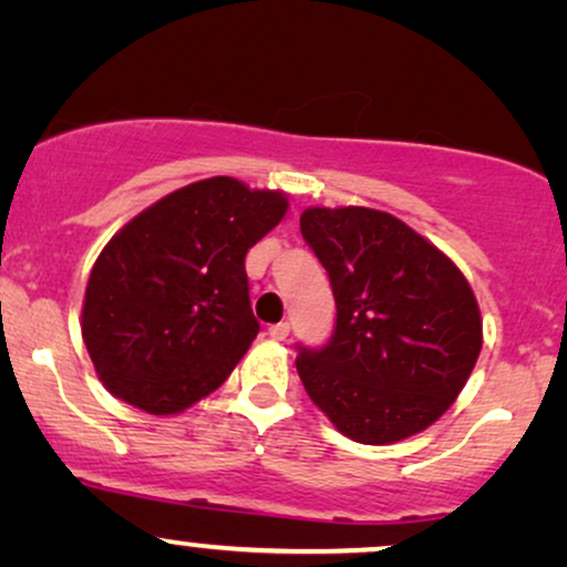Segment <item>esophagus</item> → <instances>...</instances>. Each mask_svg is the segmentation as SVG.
Listing matches in <instances>:
<instances>
[{
    "instance_id": "esophagus-1",
    "label": "esophagus",
    "mask_w": 567,
    "mask_h": 567,
    "mask_svg": "<svg viewBox=\"0 0 567 567\" xmlns=\"http://www.w3.org/2000/svg\"><path fill=\"white\" fill-rule=\"evenodd\" d=\"M290 334V324L288 321H279V324H271L269 327V337L271 340H285V337Z\"/></svg>"
}]
</instances>
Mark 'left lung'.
<instances>
[{
	"instance_id": "8db88e82",
	"label": "left lung",
	"mask_w": 567,
	"mask_h": 567,
	"mask_svg": "<svg viewBox=\"0 0 567 567\" xmlns=\"http://www.w3.org/2000/svg\"><path fill=\"white\" fill-rule=\"evenodd\" d=\"M300 233L337 303L332 340L300 348L296 361L308 398L353 442L424 432L455 403L482 353L468 279L403 219L367 206H311Z\"/></svg>"
}]
</instances>
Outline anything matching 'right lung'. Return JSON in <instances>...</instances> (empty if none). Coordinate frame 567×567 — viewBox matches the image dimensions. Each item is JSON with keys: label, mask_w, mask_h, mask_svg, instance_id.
Returning a JSON list of instances; mask_svg holds the SVG:
<instances>
[{"label": "right lung", "mask_w": 567, "mask_h": 567, "mask_svg": "<svg viewBox=\"0 0 567 567\" xmlns=\"http://www.w3.org/2000/svg\"><path fill=\"white\" fill-rule=\"evenodd\" d=\"M282 190L209 177L172 190L106 243L81 332L114 398L175 415L212 395L259 334L246 254L288 214Z\"/></svg>", "instance_id": "1"}]
</instances>
